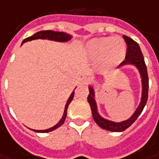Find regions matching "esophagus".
I'll use <instances>...</instances> for the list:
<instances>
[{"label": "esophagus", "mask_w": 159, "mask_h": 159, "mask_svg": "<svg viewBox=\"0 0 159 159\" xmlns=\"http://www.w3.org/2000/svg\"><path fill=\"white\" fill-rule=\"evenodd\" d=\"M87 83H88V79L86 78V77H83L82 79H81V84H87Z\"/></svg>", "instance_id": "34e87169"}]
</instances>
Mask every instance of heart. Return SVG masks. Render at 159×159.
Here are the masks:
<instances>
[{
    "label": "heart",
    "instance_id": "obj_1",
    "mask_svg": "<svg viewBox=\"0 0 159 159\" xmlns=\"http://www.w3.org/2000/svg\"><path fill=\"white\" fill-rule=\"evenodd\" d=\"M87 54L91 59L98 60L101 69L110 70L124 61L126 45L120 36L95 38L87 43Z\"/></svg>",
    "mask_w": 159,
    "mask_h": 159
}]
</instances>
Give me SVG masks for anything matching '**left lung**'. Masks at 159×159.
Returning <instances> with one entry per match:
<instances>
[{"label":"left lung","mask_w":159,"mask_h":159,"mask_svg":"<svg viewBox=\"0 0 159 159\" xmlns=\"http://www.w3.org/2000/svg\"><path fill=\"white\" fill-rule=\"evenodd\" d=\"M125 41L127 45V50L125 54V60L122 62L120 66L126 64H133L138 68L141 76H142V101L140 103L139 106L136 109V112L134 113L133 116H131L129 120H125V121L116 123V122L110 121L108 120L103 119L101 117L97 111V105L94 100V92L92 87H89V94L88 96V102L90 104L92 110V115L93 117L94 121L98 124V126L103 128L104 130H109V131H114V132H120L123 130H126L128 127H130L134 122L136 121V119L141 115L142 110L145 107L148 98V70H147V66L144 61L143 55H142V50L140 49V46L136 41H134L132 39L127 37L126 35L123 36Z\"/></svg>","instance_id":"1"}]
</instances>
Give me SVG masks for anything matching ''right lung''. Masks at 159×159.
<instances>
[{
	"label": "right lung",
	"mask_w": 159,
	"mask_h": 159,
	"mask_svg": "<svg viewBox=\"0 0 159 159\" xmlns=\"http://www.w3.org/2000/svg\"><path fill=\"white\" fill-rule=\"evenodd\" d=\"M50 39V40H55V41H61V42H64V41L70 40L71 39V36L70 34H67L66 33H63V32H54L51 31V30H46V31H39L34 34V35H32L31 37H29L25 39L23 41V43H25L27 41L33 40V39ZM74 97V92L70 94V98H68L67 102H66V107H65L64 110V115L62 116L61 120L57 123V124L53 126V127L50 128V129H47V130H35L36 132H41V133H45V132H50V131H52V130H56L58 127H60L61 125L64 124L65 120L66 118V116H67V108L69 106V104L71 102V100L73 99Z\"/></svg>",
	"instance_id": "right-lung-1"
}]
</instances>
